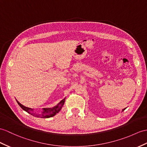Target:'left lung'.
<instances>
[{
	"label": "left lung",
	"mask_w": 147,
	"mask_h": 147,
	"mask_svg": "<svg viewBox=\"0 0 147 147\" xmlns=\"http://www.w3.org/2000/svg\"><path fill=\"white\" fill-rule=\"evenodd\" d=\"M125 109H126V108H125V109H123V110H122V112H123V110H125Z\"/></svg>",
	"instance_id": "1"
}]
</instances>
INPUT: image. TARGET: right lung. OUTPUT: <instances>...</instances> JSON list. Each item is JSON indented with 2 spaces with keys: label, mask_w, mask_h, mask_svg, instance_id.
I'll list each match as a JSON object with an SVG mask.
<instances>
[{
  "label": "right lung",
  "mask_w": 147,
  "mask_h": 147,
  "mask_svg": "<svg viewBox=\"0 0 147 147\" xmlns=\"http://www.w3.org/2000/svg\"><path fill=\"white\" fill-rule=\"evenodd\" d=\"M65 98H63L62 100L60 101V102L58 104H57V105L52 107V108H44L43 109L42 112L41 113L38 114L34 112V109L24 106L16 100V101L18 104H19V105L27 113L35 117H37L38 118H45V119H48V118L53 117L54 115H55L57 113H59L60 112V110L62 109V107L64 104V102H65Z\"/></svg>",
  "instance_id": "add662e5"
}]
</instances>
